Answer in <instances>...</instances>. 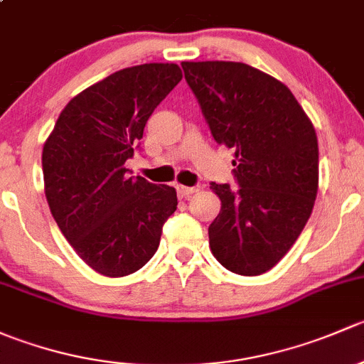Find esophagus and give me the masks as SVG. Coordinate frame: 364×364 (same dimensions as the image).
Masks as SVG:
<instances>
[{
	"label": "esophagus",
	"instance_id": "obj_1",
	"mask_svg": "<svg viewBox=\"0 0 364 364\" xmlns=\"http://www.w3.org/2000/svg\"><path fill=\"white\" fill-rule=\"evenodd\" d=\"M197 186H183V185H178L176 186V192H178V197L179 199H188L190 196H193V193L197 192Z\"/></svg>",
	"mask_w": 364,
	"mask_h": 364
}]
</instances>
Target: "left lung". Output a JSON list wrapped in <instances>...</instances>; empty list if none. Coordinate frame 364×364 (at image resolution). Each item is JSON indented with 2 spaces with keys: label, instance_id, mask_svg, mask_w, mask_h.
Here are the masks:
<instances>
[{
  "label": "left lung",
  "instance_id": "left-lung-1",
  "mask_svg": "<svg viewBox=\"0 0 364 364\" xmlns=\"http://www.w3.org/2000/svg\"><path fill=\"white\" fill-rule=\"evenodd\" d=\"M181 67L213 139L236 149V188L211 183L222 209L208 229L209 247L232 273H266L291 250L314 209V124L285 84L250 65L183 61Z\"/></svg>",
  "mask_w": 364,
  "mask_h": 364
}]
</instances>
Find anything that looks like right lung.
I'll return each instance as SVG.
<instances>
[{"mask_svg": "<svg viewBox=\"0 0 364 364\" xmlns=\"http://www.w3.org/2000/svg\"><path fill=\"white\" fill-rule=\"evenodd\" d=\"M174 63L123 68L73 97L43 144L46 197L77 255L105 277H127L159 250L176 190L128 176L156 105L181 80Z\"/></svg>", "mask_w": 364, "mask_h": 364, "instance_id": "add662e5", "label": "right lung"}]
</instances>
